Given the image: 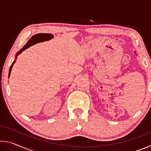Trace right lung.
<instances>
[{"label":"right lung","instance_id":"add662e5","mask_svg":"<svg viewBox=\"0 0 151 151\" xmlns=\"http://www.w3.org/2000/svg\"><path fill=\"white\" fill-rule=\"evenodd\" d=\"M53 37L52 35L49 34V33H39V34H37V35H33L32 37L30 38V39L29 40V41L27 42V43L26 45H25L23 47H22L21 49H20L19 52L17 53V55H16V58H17V56L20 55V53H21L22 51L24 50L25 49H27L29 47H30V46H32L33 45H35L37 44L38 42H43V41H47V40H50L52 39ZM16 62V60H15L13 63H12V65L11 66V67H10V69H9V77L10 76V75H11V69L12 68V66L14 64V63Z\"/></svg>","mask_w":151,"mask_h":151}]
</instances>
